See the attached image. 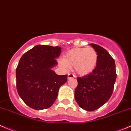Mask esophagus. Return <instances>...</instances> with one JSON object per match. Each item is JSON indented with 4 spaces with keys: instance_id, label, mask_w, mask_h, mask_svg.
Segmentation results:
<instances>
[{
    "instance_id": "obj_1",
    "label": "esophagus",
    "mask_w": 131,
    "mask_h": 131,
    "mask_svg": "<svg viewBox=\"0 0 131 131\" xmlns=\"http://www.w3.org/2000/svg\"><path fill=\"white\" fill-rule=\"evenodd\" d=\"M74 77H75V75L74 74H73V73H69L68 74V79H70L74 78Z\"/></svg>"
}]
</instances>
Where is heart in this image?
I'll return each mask as SVG.
<instances>
[{
  "label": "heart",
  "mask_w": 131,
  "mask_h": 131,
  "mask_svg": "<svg viewBox=\"0 0 131 131\" xmlns=\"http://www.w3.org/2000/svg\"><path fill=\"white\" fill-rule=\"evenodd\" d=\"M98 61V54L93 47L74 48L68 50L60 61L63 68L74 67L81 75H86L95 70Z\"/></svg>",
  "instance_id": "1"
}]
</instances>
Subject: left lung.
<instances>
[{"mask_svg": "<svg viewBox=\"0 0 131 131\" xmlns=\"http://www.w3.org/2000/svg\"><path fill=\"white\" fill-rule=\"evenodd\" d=\"M90 45L98 54L97 64L91 73L77 77L75 99L83 110L93 111L109 101L113 93L116 73L113 58L103 47L96 44Z\"/></svg>", "mask_w": 131, "mask_h": 131, "instance_id": "obj_1", "label": "left lung"}]
</instances>
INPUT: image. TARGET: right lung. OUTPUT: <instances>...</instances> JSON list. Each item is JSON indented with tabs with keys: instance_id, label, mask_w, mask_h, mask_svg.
I'll return each mask as SVG.
<instances>
[{
	"instance_id": "obj_1",
	"label": "right lung",
	"mask_w": 131,
	"mask_h": 131,
	"mask_svg": "<svg viewBox=\"0 0 131 131\" xmlns=\"http://www.w3.org/2000/svg\"><path fill=\"white\" fill-rule=\"evenodd\" d=\"M61 48L36 45L21 56L16 69V89L19 96L31 108L50 107L56 100L67 75H57L51 68L58 64Z\"/></svg>"
}]
</instances>
